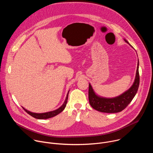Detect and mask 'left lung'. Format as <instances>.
I'll use <instances>...</instances> for the list:
<instances>
[{
	"instance_id": "left-lung-1",
	"label": "left lung",
	"mask_w": 153,
	"mask_h": 153,
	"mask_svg": "<svg viewBox=\"0 0 153 153\" xmlns=\"http://www.w3.org/2000/svg\"><path fill=\"white\" fill-rule=\"evenodd\" d=\"M125 41L129 43L125 39ZM130 45V44H129ZM139 60L137 62V68L136 71V78L133 85L131 88L123 93L122 94L114 98H105L96 95L90 83L89 84L88 98L90 105L94 110L106 113H119L124 109L132 101L136 94L140 82V77L139 73Z\"/></svg>"
}]
</instances>
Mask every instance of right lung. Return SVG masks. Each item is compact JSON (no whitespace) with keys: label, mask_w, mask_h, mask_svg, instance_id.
<instances>
[{"label":"right lung","mask_w":153,"mask_h":153,"mask_svg":"<svg viewBox=\"0 0 153 153\" xmlns=\"http://www.w3.org/2000/svg\"><path fill=\"white\" fill-rule=\"evenodd\" d=\"M68 93H69V91H68V93L67 95V97H66V99H65V100L64 103H63V105L60 108L57 109V110H56L54 111H50V112L44 113H32V112H30V111H28L27 110H26V109H25L24 107H22V108L28 114H30V116H31L32 117H33L36 119H49V118L53 117L54 116H56V115L60 113L64 110L65 106H66V105H67V100H68Z\"/></svg>","instance_id":"right-lung-1"}]
</instances>
